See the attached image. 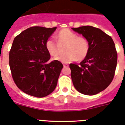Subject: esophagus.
I'll list each match as a JSON object with an SVG mask.
<instances>
[{
  "mask_svg": "<svg viewBox=\"0 0 125 125\" xmlns=\"http://www.w3.org/2000/svg\"><path fill=\"white\" fill-rule=\"evenodd\" d=\"M63 67H68V64H66V63H65V64H63Z\"/></svg>",
  "mask_w": 125,
  "mask_h": 125,
  "instance_id": "34e87169",
  "label": "esophagus"
}]
</instances>
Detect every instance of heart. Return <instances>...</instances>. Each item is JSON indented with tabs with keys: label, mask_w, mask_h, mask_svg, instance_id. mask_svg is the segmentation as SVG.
Here are the masks:
<instances>
[{
	"label": "heart",
	"mask_w": 125,
	"mask_h": 125,
	"mask_svg": "<svg viewBox=\"0 0 125 125\" xmlns=\"http://www.w3.org/2000/svg\"><path fill=\"white\" fill-rule=\"evenodd\" d=\"M57 39L60 45L66 44V53L55 57L54 60L63 63H68L76 60H84L88 54L90 44L86 38L80 37L68 29H62L57 33ZM53 39H47L45 43V49L51 56H57L60 53V47Z\"/></svg>",
	"instance_id": "1"
}]
</instances>
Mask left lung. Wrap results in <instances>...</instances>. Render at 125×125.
Masks as SVG:
<instances>
[{"instance_id": "obj_1", "label": "left lung", "mask_w": 125, "mask_h": 125, "mask_svg": "<svg viewBox=\"0 0 125 125\" xmlns=\"http://www.w3.org/2000/svg\"><path fill=\"white\" fill-rule=\"evenodd\" d=\"M88 39V54L79 65L70 63L75 88L86 95H95L107 88L115 73L117 52L110 36L92 26L72 28Z\"/></svg>"}]
</instances>
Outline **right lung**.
<instances>
[{"mask_svg":"<svg viewBox=\"0 0 125 125\" xmlns=\"http://www.w3.org/2000/svg\"><path fill=\"white\" fill-rule=\"evenodd\" d=\"M57 27H32L18 35L9 52V65L17 86L32 96L42 98L52 93L57 86L63 68L50 55L45 43Z\"/></svg>","mask_w":125,"mask_h":125,"instance_id":"1","label":"right lung"}]
</instances>
